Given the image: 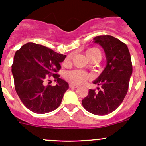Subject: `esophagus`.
<instances>
[{
	"mask_svg": "<svg viewBox=\"0 0 146 146\" xmlns=\"http://www.w3.org/2000/svg\"><path fill=\"white\" fill-rule=\"evenodd\" d=\"M69 87H70V88H78L77 85H73V84H70V85H69Z\"/></svg>",
	"mask_w": 146,
	"mask_h": 146,
	"instance_id": "34e87169",
	"label": "esophagus"
}]
</instances>
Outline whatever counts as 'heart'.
Instances as JSON below:
<instances>
[{
    "mask_svg": "<svg viewBox=\"0 0 146 146\" xmlns=\"http://www.w3.org/2000/svg\"><path fill=\"white\" fill-rule=\"evenodd\" d=\"M86 56L88 58L93 56H99L101 57V52L98 48H90L86 51ZM70 61V56L66 58L64 64H68ZM65 78L67 81L74 85H80L83 83L89 78V76L85 72L80 70H70L67 72L65 75Z\"/></svg>",
    "mask_w": 146,
    "mask_h": 146,
    "instance_id": "b5f03b06",
    "label": "heart"
}]
</instances>
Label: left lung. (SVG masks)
Returning <instances> with one entry per match:
<instances>
[{
  "instance_id": "1",
  "label": "left lung",
  "mask_w": 146,
  "mask_h": 146,
  "mask_svg": "<svg viewBox=\"0 0 146 146\" xmlns=\"http://www.w3.org/2000/svg\"><path fill=\"white\" fill-rule=\"evenodd\" d=\"M92 42L103 48L107 65L93 81L101 88H98V92L90 89L82 104L91 114L107 115L118 108L127 94L133 71L131 58L127 46L114 36H98Z\"/></svg>"
}]
</instances>
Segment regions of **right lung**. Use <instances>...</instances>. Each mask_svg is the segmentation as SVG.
<instances>
[{
    "label": "right lung",
    "mask_w": 146,
    "mask_h": 146,
    "mask_svg": "<svg viewBox=\"0 0 146 146\" xmlns=\"http://www.w3.org/2000/svg\"><path fill=\"white\" fill-rule=\"evenodd\" d=\"M66 56L35 43H27L15 52L12 65L15 88L25 106L36 114L51 112L59 107L68 83L57 72ZM51 75L57 84L45 85Z\"/></svg>",
    "instance_id": "right-lung-1"
}]
</instances>
